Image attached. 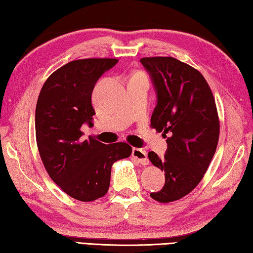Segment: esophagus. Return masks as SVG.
<instances>
[{"label":"esophagus","instance_id":"esophagus-1","mask_svg":"<svg viewBox=\"0 0 253 253\" xmlns=\"http://www.w3.org/2000/svg\"><path fill=\"white\" fill-rule=\"evenodd\" d=\"M131 155L136 161H138L139 164H142V165H148L149 164V161L147 158V153H146V151H144V149H142V148H132Z\"/></svg>","mask_w":253,"mask_h":253}]
</instances>
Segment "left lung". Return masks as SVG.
Masks as SVG:
<instances>
[{"mask_svg": "<svg viewBox=\"0 0 253 253\" xmlns=\"http://www.w3.org/2000/svg\"><path fill=\"white\" fill-rule=\"evenodd\" d=\"M140 62L157 97L151 126L168 138L164 156L148 153L152 164L165 173L164 186L151 196L169 203L187 195L203 178L219 142V117L200 71L172 57L142 58Z\"/></svg>", "mask_w": 253, "mask_h": 253, "instance_id": "obj_1", "label": "left lung"}]
</instances>
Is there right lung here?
<instances>
[{"label": "right lung", "instance_id": "obj_1", "mask_svg": "<svg viewBox=\"0 0 253 253\" xmlns=\"http://www.w3.org/2000/svg\"><path fill=\"white\" fill-rule=\"evenodd\" d=\"M117 59H81L59 68L42 87L36 108V136L51 179L71 198L91 202L109 188L111 166L130 156L126 143L106 145L84 139L81 127L92 126L91 93L98 79Z\"/></svg>", "mask_w": 253, "mask_h": 253}]
</instances>
